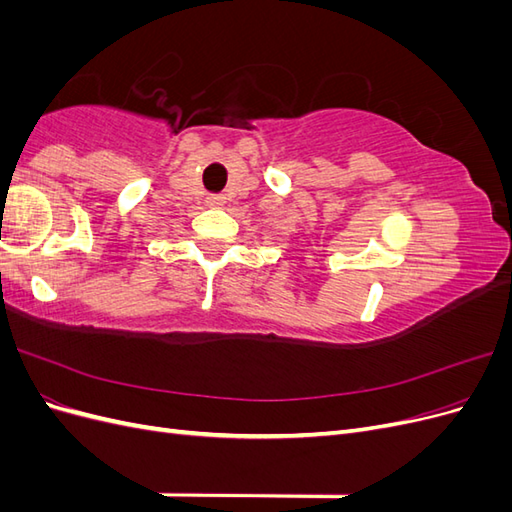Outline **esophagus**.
Here are the masks:
<instances>
[{"instance_id":"obj_1","label":"esophagus","mask_w":512,"mask_h":512,"mask_svg":"<svg viewBox=\"0 0 512 512\" xmlns=\"http://www.w3.org/2000/svg\"><path fill=\"white\" fill-rule=\"evenodd\" d=\"M207 203L211 207H220V205H224V196L222 194H209L207 196Z\"/></svg>"}]
</instances>
